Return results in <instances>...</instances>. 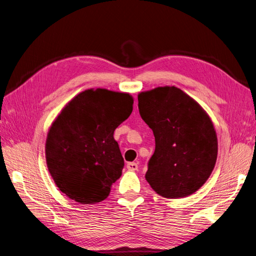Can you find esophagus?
Wrapping results in <instances>:
<instances>
[{
  "mask_svg": "<svg viewBox=\"0 0 256 256\" xmlns=\"http://www.w3.org/2000/svg\"><path fill=\"white\" fill-rule=\"evenodd\" d=\"M126 168L128 171H136V170H138V164L136 162H128L126 164Z\"/></svg>",
  "mask_w": 256,
  "mask_h": 256,
  "instance_id": "esophagus-1",
  "label": "esophagus"
}]
</instances>
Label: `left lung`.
<instances>
[{
  "label": "left lung",
  "instance_id": "8db88e82",
  "mask_svg": "<svg viewBox=\"0 0 256 256\" xmlns=\"http://www.w3.org/2000/svg\"><path fill=\"white\" fill-rule=\"evenodd\" d=\"M138 108L155 137V152L148 164L146 182L166 198L195 193L210 177L218 152L209 115L175 86L140 92Z\"/></svg>",
  "mask_w": 256,
  "mask_h": 256
}]
</instances>
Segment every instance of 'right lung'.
I'll list each match as a JSON object with an SVG mask.
<instances>
[{"instance_id":"1","label":"right lung","mask_w":256,"mask_h":256,"mask_svg":"<svg viewBox=\"0 0 256 256\" xmlns=\"http://www.w3.org/2000/svg\"><path fill=\"white\" fill-rule=\"evenodd\" d=\"M128 92L86 90L54 119L45 144L48 171L70 200L94 204L106 200L122 174L124 160L114 132L133 110Z\"/></svg>"}]
</instances>
